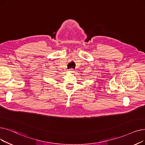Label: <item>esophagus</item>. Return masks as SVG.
<instances>
[{
    "label": "esophagus",
    "mask_w": 145,
    "mask_h": 145,
    "mask_svg": "<svg viewBox=\"0 0 145 145\" xmlns=\"http://www.w3.org/2000/svg\"><path fill=\"white\" fill-rule=\"evenodd\" d=\"M69 72H70V73H73V72H74V70H73V69H69Z\"/></svg>",
    "instance_id": "34e87169"
}]
</instances>
